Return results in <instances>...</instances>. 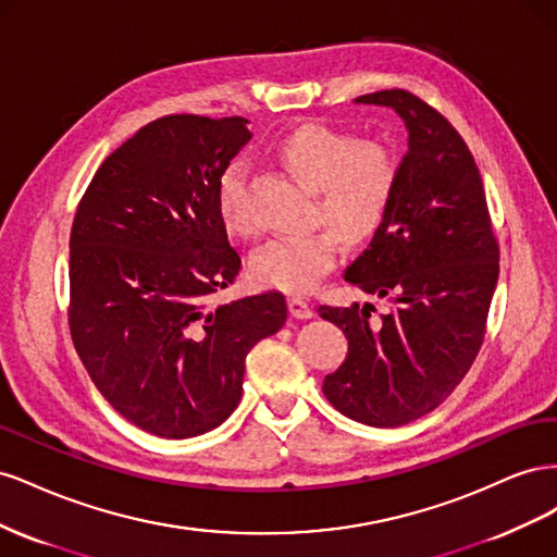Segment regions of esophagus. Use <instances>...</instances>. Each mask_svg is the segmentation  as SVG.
I'll return each mask as SVG.
<instances>
[{"label": "esophagus", "mask_w": 557, "mask_h": 557, "mask_svg": "<svg viewBox=\"0 0 557 557\" xmlns=\"http://www.w3.org/2000/svg\"><path fill=\"white\" fill-rule=\"evenodd\" d=\"M288 309H290L293 318H311L313 315V307L309 305L307 299H301V297H290L288 299Z\"/></svg>", "instance_id": "34e87169"}]
</instances>
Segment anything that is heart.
<instances>
[{"mask_svg":"<svg viewBox=\"0 0 557 557\" xmlns=\"http://www.w3.org/2000/svg\"><path fill=\"white\" fill-rule=\"evenodd\" d=\"M278 158L288 170L315 190V221L333 225L288 234L267 242L252 252L250 274L267 288L309 293L339 256L344 242L362 244L381 230L397 188V162L379 141L356 137L327 125H305L278 146ZM215 207L227 232H252L246 205V162L232 160L218 176Z\"/></svg>","mask_w":557,"mask_h":557,"instance_id":"obj_1","label":"heart"}]
</instances>
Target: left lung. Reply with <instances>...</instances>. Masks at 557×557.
<instances>
[{
	"instance_id": "left-lung-1",
	"label": "left lung",
	"mask_w": 557,
	"mask_h": 557,
	"mask_svg": "<svg viewBox=\"0 0 557 557\" xmlns=\"http://www.w3.org/2000/svg\"><path fill=\"white\" fill-rule=\"evenodd\" d=\"M393 109L409 132L391 211L344 278L393 309L318 307L342 327L348 356L325 376L336 411L372 428H399L455 391L483 344L499 248L479 166L446 117L407 90L362 95Z\"/></svg>"
}]
</instances>
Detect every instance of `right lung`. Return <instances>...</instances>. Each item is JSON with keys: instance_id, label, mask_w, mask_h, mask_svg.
<instances>
[{"instance_id": "1", "label": "right lung", "mask_w": 557, "mask_h": 557, "mask_svg": "<svg viewBox=\"0 0 557 557\" xmlns=\"http://www.w3.org/2000/svg\"><path fill=\"white\" fill-rule=\"evenodd\" d=\"M246 117L164 115L102 162L70 239V330L111 407L137 428L188 440L242 399L248 350L288 315L281 293L213 305L239 252L215 183L248 144Z\"/></svg>"}]
</instances>
